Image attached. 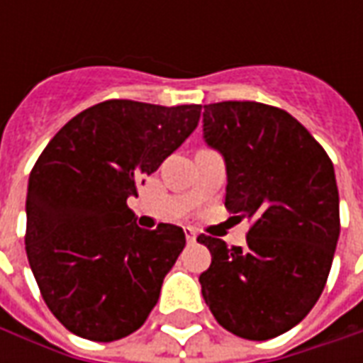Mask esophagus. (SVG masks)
<instances>
[{
	"instance_id": "esophagus-1",
	"label": "esophagus",
	"mask_w": 363,
	"mask_h": 363,
	"mask_svg": "<svg viewBox=\"0 0 363 363\" xmlns=\"http://www.w3.org/2000/svg\"><path fill=\"white\" fill-rule=\"evenodd\" d=\"M184 235H186V241H189V243H194V241H196V231H194V229L192 228H184Z\"/></svg>"
}]
</instances>
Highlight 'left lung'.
<instances>
[{"mask_svg":"<svg viewBox=\"0 0 363 363\" xmlns=\"http://www.w3.org/2000/svg\"><path fill=\"white\" fill-rule=\"evenodd\" d=\"M204 138L225 157V208L251 220L247 247L200 235V274L221 327L268 340L296 327L325 289L340 235L335 167L303 124L255 101L204 104Z\"/></svg>","mask_w":363,"mask_h":363,"instance_id":"1","label":"left lung"}]
</instances>
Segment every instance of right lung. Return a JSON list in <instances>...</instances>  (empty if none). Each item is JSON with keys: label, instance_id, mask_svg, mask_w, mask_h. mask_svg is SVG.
I'll return each mask as SVG.
<instances>
[{"label": "right lung", "instance_id": "add662e5", "mask_svg": "<svg viewBox=\"0 0 363 363\" xmlns=\"http://www.w3.org/2000/svg\"><path fill=\"white\" fill-rule=\"evenodd\" d=\"M200 108L111 99L74 116L36 159L25 249L43 299L69 333L112 342L157 303L184 231L142 229L126 202L194 132Z\"/></svg>", "mask_w": 363, "mask_h": 363}]
</instances>
